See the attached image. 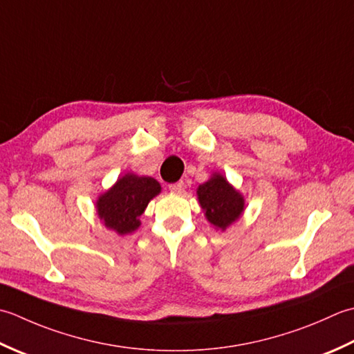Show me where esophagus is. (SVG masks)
<instances>
[{
	"label": "esophagus",
	"instance_id": "34e87169",
	"mask_svg": "<svg viewBox=\"0 0 354 354\" xmlns=\"http://www.w3.org/2000/svg\"><path fill=\"white\" fill-rule=\"evenodd\" d=\"M168 187H169V191H171V192H176V194H182V192H185V183H183V182L171 183Z\"/></svg>",
	"mask_w": 354,
	"mask_h": 354
}]
</instances>
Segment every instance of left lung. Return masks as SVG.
Returning a JSON list of instances; mask_svg holds the SVG:
<instances>
[{
  "instance_id": "8db88e82",
  "label": "left lung",
  "mask_w": 354,
  "mask_h": 354,
  "mask_svg": "<svg viewBox=\"0 0 354 354\" xmlns=\"http://www.w3.org/2000/svg\"><path fill=\"white\" fill-rule=\"evenodd\" d=\"M197 196L206 218L223 230L240 217L244 209L241 194L220 174H214L206 183L200 185Z\"/></svg>"
}]
</instances>
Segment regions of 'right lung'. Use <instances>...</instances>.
I'll use <instances>...</instances> for the list:
<instances>
[{"label":"right lung","instance_id":"obj_1","mask_svg":"<svg viewBox=\"0 0 354 354\" xmlns=\"http://www.w3.org/2000/svg\"><path fill=\"white\" fill-rule=\"evenodd\" d=\"M160 192V185L151 177L127 174L97 200V214L105 226L125 235L140 226L139 217L149 200Z\"/></svg>","mask_w":354,"mask_h":354}]
</instances>
